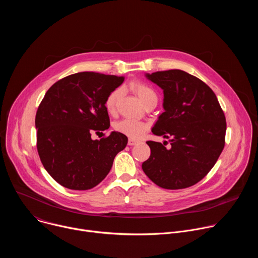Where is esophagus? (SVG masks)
Wrapping results in <instances>:
<instances>
[{"instance_id":"1","label":"esophagus","mask_w":258,"mask_h":258,"mask_svg":"<svg viewBox=\"0 0 258 258\" xmlns=\"http://www.w3.org/2000/svg\"><path fill=\"white\" fill-rule=\"evenodd\" d=\"M137 143H138V141L135 140V139H132V138H130V139H128V142H127V144H128L130 146H134V145H136Z\"/></svg>"}]
</instances>
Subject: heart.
Returning a JSON list of instances; mask_svg holds the SVG:
<instances>
[{"instance_id":"obj_1","label":"heart","mask_w":258,"mask_h":258,"mask_svg":"<svg viewBox=\"0 0 258 258\" xmlns=\"http://www.w3.org/2000/svg\"><path fill=\"white\" fill-rule=\"evenodd\" d=\"M130 88L138 95V97L140 98L143 104H145L146 102H148L153 98H157L155 91L149 85H147L143 82H140V81L132 82L130 84ZM121 93H122L121 89L117 88L107 95L105 99V108L108 113L113 114L116 111L117 103L121 97ZM115 128L117 132L132 139H138L141 136H143V134L147 131V128H148V125H147L145 122L137 119L124 118L115 124Z\"/></svg>"}]
</instances>
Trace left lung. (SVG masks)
Here are the masks:
<instances>
[{"mask_svg":"<svg viewBox=\"0 0 258 258\" xmlns=\"http://www.w3.org/2000/svg\"><path fill=\"white\" fill-rule=\"evenodd\" d=\"M146 78L163 90V109L152 133L169 139L171 147L148 141L149 159L142 168L157 186L177 190L200 181L225 147L226 117L213 91L179 69L157 71Z\"/></svg>","mask_w":258,"mask_h":258,"instance_id":"1","label":"left lung"}]
</instances>
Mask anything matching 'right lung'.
<instances>
[{
  "instance_id": "obj_1",
  "label": "right lung",
  "mask_w": 258,
  "mask_h": 258,
  "mask_svg": "<svg viewBox=\"0 0 258 258\" xmlns=\"http://www.w3.org/2000/svg\"><path fill=\"white\" fill-rule=\"evenodd\" d=\"M123 77L79 72L55 83L46 93L35 115L36 147L48 173L71 190L96 187L112 167L127 137L111 132L93 140V132L108 130L107 95L118 88Z\"/></svg>"
}]
</instances>
